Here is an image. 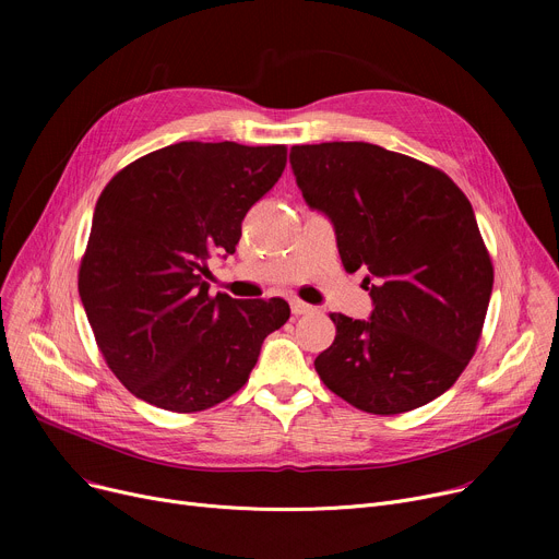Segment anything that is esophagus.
I'll list each match as a JSON object with an SVG mask.
<instances>
[{"instance_id":"esophagus-1","label":"esophagus","mask_w":559,"mask_h":559,"mask_svg":"<svg viewBox=\"0 0 559 559\" xmlns=\"http://www.w3.org/2000/svg\"><path fill=\"white\" fill-rule=\"evenodd\" d=\"M289 308H292V314H297V317L312 312V306L306 304V301H301V299H297V297L289 299Z\"/></svg>"}]
</instances>
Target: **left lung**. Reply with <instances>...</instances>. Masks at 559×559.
<instances>
[{
    "instance_id": "8db88e82",
    "label": "left lung",
    "mask_w": 559,
    "mask_h": 559,
    "mask_svg": "<svg viewBox=\"0 0 559 559\" xmlns=\"http://www.w3.org/2000/svg\"><path fill=\"white\" fill-rule=\"evenodd\" d=\"M289 165L373 304L369 319L331 314L319 378L373 415L444 394L476 354L493 285L472 203L444 171L369 142L297 144Z\"/></svg>"
}]
</instances>
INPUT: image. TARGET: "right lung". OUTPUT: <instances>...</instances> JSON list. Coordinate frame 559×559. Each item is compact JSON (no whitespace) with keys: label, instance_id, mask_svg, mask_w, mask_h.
Wrapping results in <instances>:
<instances>
[{"label":"right lung","instance_id":"add662e5","mask_svg":"<svg viewBox=\"0 0 559 559\" xmlns=\"http://www.w3.org/2000/svg\"><path fill=\"white\" fill-rule=\"evenodd\" d=\"M287 163L285 144L179 142L117 171L93 215L79 297L110 371L138 399L199 413L238 392L289 319L283 299L209 295V258Z\"/></svg>","mask_w":559,"mask_h":559}]
</instances>
